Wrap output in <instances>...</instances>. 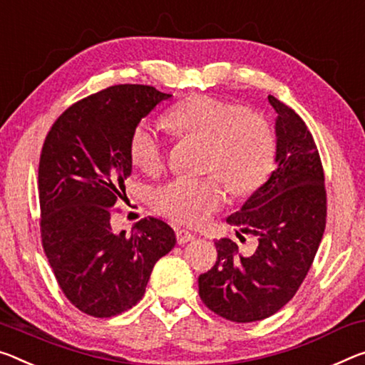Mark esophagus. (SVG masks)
Listing matches in <instances>:
<instances>
[{"label": "esophagus", "instance_id": "obj_1", "mask_svg": "<svg viewBox=\"0 0 365 365\" xmlns=\"http://www.w3.org/2000/svg\"><path fill=\"white\" fill-rule=\"evenodd\" d=\"M175 235H177V242L180 245L187 244V242L195 240V234H192V232H190V230H185V229H177L175 230Z\"/></svg>", "mask_w": 365, "mask_h": 365}]
</instances>
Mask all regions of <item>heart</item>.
Here are the masks:
<instances>
[{"label":"heart","instance_id":"obj_1","mask_svg":"<svg viewBox=\"0 0 365 365\" xmlns=\"http://www.w3.org/2000/svg\"><path fill=\"white\" fill-rule=\"evenodd\" d=\"M165 123L178 136L206 140V169L222 173L201 178L177 177L155 188L153 205L172 221L205 224L227 200L225 182L235 195L244 196L257 192L273 172L274 131L268 121L248 113L240 103L195 96L170 108ZM130 158L146 173H155L164 164V138L148 121L138 123L131 133Z\"/></svg>","mask_w":365,"mask_h":365}]
</instances>
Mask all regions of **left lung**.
Instances as JSON below:
<instances>
[{
	"mask_svg": "<svg viewBox=\"0 0 365 365\" xmlns=\"http://www.w3.org/2000/svg\"><path fill=\"white\" fill-rule=\"evenodd\" d=\"M276 118V169L240 211L227 217L255 237L244 257L230 239L214 242L217 262L198 277L200 297L225 320L268 318L294 297L307 276L327 224L325 175L314 136L286 103L268 96ZM242 239V235L237 232Z\"/></svg>",
	"mask_w": 365,
	"mask_h": 365,
	"instance_id": "8db88e82",
	"label": "left lung"
}]
</instances>
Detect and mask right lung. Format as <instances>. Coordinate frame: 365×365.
Returning a JSON list of instances; mask_svg holds the SVG:
<instances>
[{"instance_id":"obj_1","label":"right lung","mask_w":365,"mask_h":365,"mask_svg":"<svg viewBox=\"0 0 365 365\" xmlns=\"http://www.w3.org/2000/svg\"><path fill=\"white\" fill-rule=\"evenodd\" d=\"M170 94L120 84L73 103L51 126L38 162L40 234L63 294L84 314L108 318L144 296L155 262L175 232L144 217L115 234L110 214L131 175L130 136Z\"/></svg>"}]
</instances>
